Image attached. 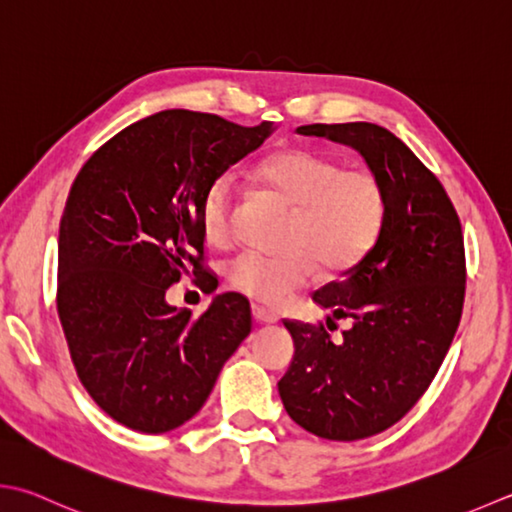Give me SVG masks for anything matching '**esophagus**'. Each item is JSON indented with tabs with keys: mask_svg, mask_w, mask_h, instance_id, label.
<instances>
[{
	"mask_svg": "<svg viewBox=\"0 0 512 512\" xmlns=\"http://www.w3.org/2000/svg\"><path fill=\"white\" fill-rule=\"evenodd\" d=\"M253 317L259 324H277L279 322V317L273 313V310H268L259 304H253Z\"/></svg>",
	"mask_w": 512,
	"mask_h": 512,
	"instance_id": "obj_1",
	"label": "esophagus"
}]
</instances>
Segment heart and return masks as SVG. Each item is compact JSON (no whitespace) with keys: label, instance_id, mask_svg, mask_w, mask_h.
Wrapping results in <instances>:
<instances>
[{"label":"heart","instance_id":"obj_1","mask_svg":"<svg viewBox=\"0 0 512 512\" xmlns=\"http://www.w3.org/2000/svg\"><path fill=\"white\" fill-rule=\"evenodd\" d=\"M259 186L295 208L286 253L244 250L228 275L244 295L282 306L319 277V262L330 273L353 268L375 246L386 222V193L379 179L310 148H282L253 168ZM237 188L233 175L210 182L199 206L208 244L222 246L233 235Z\"/></svg>","mask_w":512,"mask_h":512}]
</instances>
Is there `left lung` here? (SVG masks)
I'll list each match as a JSON object with an SVG mask.
<instances>
[{
    "mask_svg": "<svg viewBox=\"0 0 512 512\" xmlns=\"http://www.w3.org/2000/svg\"><path fill=\"white\" fill-rule=\"evenodd\" d=\"M297 133L355 148L386 193L375 246L313 295L335 319L353 322L342 342L324 324L284 322L295 342L277 384L286 413L317 437L355 442L399 422L453 344L466 293L462 224L439 179L390 130L350 122Z\"/></svg>",
    "mask_w": 512,
    "mask_h": 512,
    "instance_id": "obj_1",
    "label": "left lung"
}]
</instances>
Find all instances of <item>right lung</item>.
Returning a JSON list of instances; mask_svg holds the SVG:
<instances>
[{"instance_id": "right-lung-1", "label": "right lung", "mask_w": 512, "mask_h": 512, "mask_svg": "<svg viewBox=\"0 0 512 512\" xmlns=\"http://www.w3.org/2000/svg\"><path fill=\"white\" fill-rule=\"evenodd\" d=\"M273 122L246 128L195 110L130 124L79 170L59 224L57 313L88 395L115 422L168 433L188 422L253 326L222 293L204 315L166 302L182 275L210 286L199 206Z\"/></svg>"}]
</instances>
